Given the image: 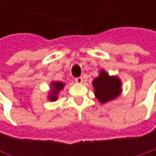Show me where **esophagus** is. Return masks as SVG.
Listing matches in <instances>:
<instances>
[{"mask_svg": "<svg viewBox=\"0 0 156 156\" xmlns=\"http://www.w3.org/2000/svg\"><path fill=\"white\" fill-rule=\"evenodd\" d=\"M75 82H76V83H78V84H81V83L83 82V78H81V77L75 78Z\"/></svg>", "mask_w": 156, "mask_h": 156, "instance_id": "1", "label": "esophagus"}]
</instances>
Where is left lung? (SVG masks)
Returning a JSON list of instances; mask_svg holds the SVG:
<instances>
[{"label":"left lung","mask_w":156,"mask_h":156,"mask_svg":"<svg viewBox=\"0 0 156 156\" xmlns=\"http://www.w3.org/2000/svg\"><path fill=\"white\" fill-rule=\"evenodd\" d=\"M94 94L101 104L116 99L122 94V81L117 76H110L105 69H101L98 77L92 81Z\"/></svg>","instance_id":"left-lung-1"}]
</instances>
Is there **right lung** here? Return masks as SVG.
Instances as JSON below:
<instances>
[{
    "label": "right lung",
    "instance_id": "obj_1",
    "mask_svg": "<svg viewBox=\"0 0 156 156\" xmlns=\"http://www.w3.org/2000/svg\"><path fill=\"white\" fill-rule=\"evenodd\" d=\"M65 83L61 81H51L49 84V90L48 92V100L54 102L58 100L59 92L64 88Z\"/></svg>",
    "mask_w": 156,
    "mask_h": 156
}]
</instances>
